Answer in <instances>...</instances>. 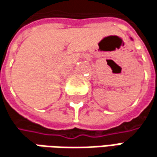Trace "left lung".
I'll list each match as a JSON object with an SVG mask.
<instances>
[{
    "label": "left lung",
    "mask_w": 157,
    "mask_h": 157,
    "mask_svg": "<svg viewBox=\"0 0 157 157\" xmlns=\"http://www.w3.org/2000/svg\"><path fill=\"white\" fill-rule=\"evenodd\" d=\"M130 39H131V40H133V39H132V38H130Z\"/></svg>",
    "instance_id": "1"
}]
</instances>
